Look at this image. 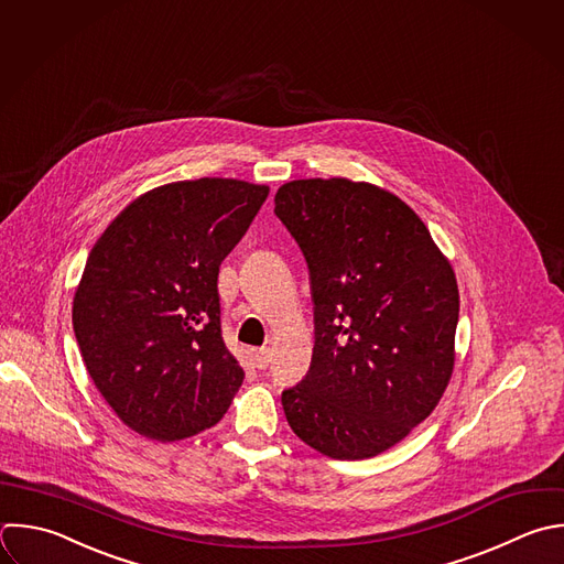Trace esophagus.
Returning a JSON list of instances; mask_svg holds the SVG:
<instances>
[{
    "mask_svg": "<svg viewBox=\"0 0 564 564\" xmlns=\"http://www.w3.org/2000/svg\"><path fill=\"white\" fill-rule=\"evenodd\" d=\"M251 359H253L256 368L264 370L271 361V352H269V348H256V350H251Z\"/></svg>",
    "mask_w": 564,
    "mask_h": 564,
    "instance_id": "34e87169",
    "label": "esophagus"
}]
</instances>
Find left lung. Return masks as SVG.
I'll use <instances>...</instances> for the list:
<instances>
[{
  "mask_svg": "<svg viewBox=\"0 0 564 564\" xmlns=\"http://www.w3.org/2000/svg\"><path fill=\"white\" fill-rule=\"evenodd\" d=\"M275 216L308 264L315 346L282 392L291 430L339 458L377 456L432 414L454 370L458 286L423 220L394 194L302 178Z\"/></svg>",
  "mask_w": 564,
  "mask_h": 564,
  "instance_id": "1",
  "label": "left lung"
}]
</instances>
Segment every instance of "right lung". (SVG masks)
<instances>
[{"label": "right lung", "mask_w": 564, "mask_h": 564, "mask_svg": "<svg viewBox=\"0 0 564 564\" xmlns=\"http://www.w3.org/2000/svg\"><path fill=\"white\" fill-rule=\"evenodd\" d=\"M267 196L236 178L161 185L95 242L73 328L97 390L134 432L181 441L229 410L245 370L223 341L218 271Z\"/></svg>", "instance_id": "obj_1"}]
</instances>
